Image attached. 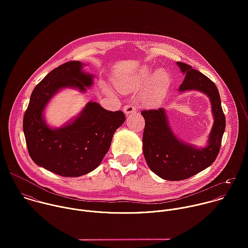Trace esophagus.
Segmentation results:
<instances>
[{"label":"esophagus","mask_w":248,"mask_h":248,"mask_svg":"<svg viewBox=\"0 0 248 248\" xmlns=\"http://www.w3.org/2000/svg\"><path fill=\"white\" fill-rule=\"evenodd\" d=\"M124 114H125L126 116H128V115H130V114H132V113L137 112V109L134 108L132 105H125L124 108Z\"/></svg>","instance_id":"obj_1"}]
</instances>
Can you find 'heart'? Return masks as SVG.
I'll use <instances>...</instances> for the list:
<instances>
[{
  "label": "heart",
  "mask_w": 248,
  "mask_h": 248,
  "mask_svg": "<svg viewBox=\"0 0 248 248\" xmlns=\"http://www.w3.org/2000/svg\"><path fill=\"white\" fill-rule=\"evenodd\" d=\"M152 72L147 66L141 67L131 76H120L114 79L115 86L121 91H130L139 85H142L151 78ZM169 75L164 69H158L154 74L150 85L147 89V96L150 99H157L162 97L169 86ZM106 87V86H105Z\"/></svg>",
  "instance_id": "obj_1"
}]
</instances>
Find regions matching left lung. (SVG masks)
I'll return each mask as SVG.
<instances>
[{"mask_svg": "<svg viewBox=\"0 0 248 248\" xmlns=\"http://www.w3.org/2000/svg\"><path fill=\"white\" fill-rule=\"evenodd\" d=\"M176 64L186 75L180 93L199 91L207 95L214 123L207 145L197 147L176 137L164 108L142 111L141 115L145 120L142 137L145 160L154 173L167 181L186 180L213 164L219 154L226 128L221 97L215 83L189 64L181 62H176Z\"/></svg>", "mask_w": 248, "mask_h": 248, "instance_id": "left-lung-1", "label": "left lung"}]
</instances>
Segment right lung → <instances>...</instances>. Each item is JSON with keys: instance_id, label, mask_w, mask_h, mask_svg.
Returning a JSON list of instances; mask_svg holds the SVG:
<instances>
[{"instance_id": "right-lung-1", "label": "right lung", "mask_w": 248, "mask_h": 248, "mask_svg": "<svg viewBox=\"0 0 248 248\" xmlns=\"http://www.w3.org/2000/svg\"><path fill=\"white\" fill-rule=\"evenodd\" d=\"M78 61L67 62L49 73L31 93L23 118V132L32 161L54 173L77 178L95 170L109 151L115 131L124 123L122 111L111 112L88 102L78 117L60 127L47 124L44 111L62 89L86 92L94 76Z\"/></svg>"}]
</instances>
